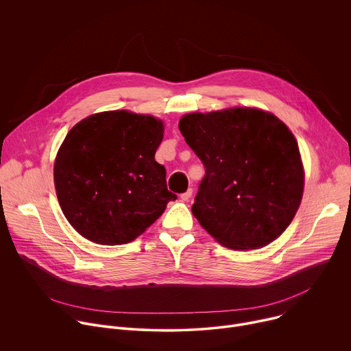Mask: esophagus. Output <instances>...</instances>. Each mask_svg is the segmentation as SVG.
I'll return each instance as SVG.
<instances>
[{
    "label": "esophagus",
    "instance_id": "1",
    "mask_svg": "<svg viewBox=\"0 0 351 351\" xmlns=\"http://www.w3.org/2000/svg\"><path fill=\"white\" fill-rule=\"evenodd\" d=\"M191 194H193V190L191 189H189L186 193H183V194H180V198L183 199V202H189L190 199V197H191Z\"/></svg>",
    "mask_w": 351,
    "mask_h": 351
}]
</instances>
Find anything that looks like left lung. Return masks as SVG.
<instances>
[{"label": "left lung", "instance_id": "left-lung-1", "mask_svg": "<svg viewBox=\"0 0 351 351\" xmlns=\"http://www.w3.org/2000/svg\"><path fill=\"white\" fill-rule=\"evenodd\" d=\"M179 130L206 167L193 215L219 244L256 250L293 221L304 167L291 130L272 112L232 107L190 112Z\"/></svg>", "mask_w": 351, "mask_h": 351}]
</instances>
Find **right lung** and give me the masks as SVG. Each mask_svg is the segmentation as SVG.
<instances>
[{
  "mask_svg": "<svg viewBox=\"0 0 351 351\" xmlns=\"http://www.w3.org/2000/svg\"><path fill=\"white\" fill-rule=\"evenodd\" d=\"M164 129L153 115L115 110L93 114L68 132L54 184L79 234L103 245L133 241L175 202L165 168L156 161Z\"/></svg>",
  "mask_w": 351,
  "mask_h": 351,
  "instance_id": "add662e5",
  "label": "right lung"
}]
</instances>
